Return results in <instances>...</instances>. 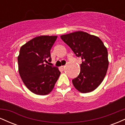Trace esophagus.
I'll list each match as a JSON object with an SVG mask.
<instances>
[{
  "instance_id": "esophagus-1",
  "label": "esophagus",
  "mask_w": 125,
  "mask_h": 125,
  "mask_svg": "<svg viewBox=\"0 0 125 125\" xmlns=\"http://www.w3.org/2000/svg\"><path fill=\"white\" fill-rule=\"evenodd\" d=\"M64 67H65V66H61V68L63 70L64 69Z\"/></svg>"
}]
</instances>
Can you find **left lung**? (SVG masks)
I'll use <instances>...</instances> for the list:
<instances>
[{"mask_svg":"<svg viewBox=\"0 0 125 125\" xmlns=\"http://www.w3.org/2000/svg\"><path fill=\"white\" fill-rule=\"evenodd\" d=\"M61 38L81 58V72L72 80L73 86L81 93L94 91L104 81L108 68V53L104 43L98 37L77 31Z\"/></svg>","mask_w":125,"mask_h":125,"instance_id":"8db88e82","label":"left lung"}]
</instances>
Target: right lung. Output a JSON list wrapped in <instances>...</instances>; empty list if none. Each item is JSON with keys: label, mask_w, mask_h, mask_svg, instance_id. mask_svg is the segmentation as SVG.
Here are the masks:
<instances>
[{"label": "right lung", "mask_w": 125, "mask_h": 125, "mask_svg": "<svg viewBox=\"0 0 125 125\" xmlns=\"http://www.w3.org/2000/svg\"><path fill=\"white\" fill-rule=\"evenodd\" d=\"M57 37H36L20 49L18 58L19 72L26 86L33 94H49L61 74L57 67L44 64L52 61L51 50Z\"/></svg>", "instance_id": "1"}]
</instances>
